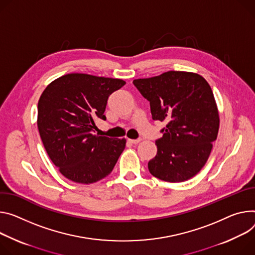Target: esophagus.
I'll return each mask as SVG.
<instances>
[{
  "label": "esophagus",
  "mask_w": 255,
  "mask_h": 255,
  "mask_svg": "<svg viewBox=\"0 0 255 255\" xmlns=\"http://www.w3.org/2000/svg\"><path fill=\"white\" fill-rule=\"evenodd\" d=\"M128 141L132 144H137V143H139L141 141V139H140V138H138V139H128Z\"/></svg>",
  "instance_id": "34e87169"
}]
</instances>
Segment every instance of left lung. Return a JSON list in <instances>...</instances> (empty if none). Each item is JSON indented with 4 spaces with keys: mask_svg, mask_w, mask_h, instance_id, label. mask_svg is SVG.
Listing matches in <instances>:
<instances>
[{
    "mask_svg": "<svg viewBox=\"0 0 255 255\" xmlns=\"http://www.w3.org/2000/svg\"><path fill=\"white\" fill-rule=\"evenodd\" d=\"M133 84L149 102L152 119L167 123L155 140L156 155L148 161L150 174L174 183L192 178L205 165L219 132V111L210 84L184 71L135 79Z\"/></svg>",
    "mask_w": 255,
    "mask_h": 255,
    "instance_id": "8db88e82",
    "label": "left lung"
}]
</instances>
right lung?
<instances>
[{
	"instance_id": "add662e5",
	"label": "right lung",
	"mask_w": 255,
	"mask_h": 255,
	"mask_svg": "<svg viewBox=\"0 0 255 255\" xmlns=\"http://www.w3.org/2000/svg\"><path fill=\"white\" fill-rule=\"evenodd\" d=\"M122 79L71 73L51 82L37 105V127L51 160L67 179L90 184L107 177L123 152L126 139L94 134L105 120L109 97Z\"/></svg>"
}]
</instances>
